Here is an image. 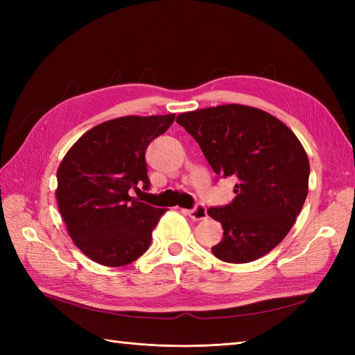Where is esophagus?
<instances>
[{"instance_id": "1", "label": "esophagus", "mask_w": 355, "mask_h": 355, "mask_svg": "<svg viewBox=\"0 0 355 355\" xmlns=\"http://www.w3.org/2000/svg\"><path fill=\"white\" fill-rule=\"evenodd\" d=\"M183 214L189 216L193 221H202L207 218V209L205 206H197L195 209H184Z\"/></svg>"}]
</instances>
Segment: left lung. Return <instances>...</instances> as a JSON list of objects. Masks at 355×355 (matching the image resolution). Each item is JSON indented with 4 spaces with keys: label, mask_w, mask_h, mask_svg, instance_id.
Listing matches in <instances>:
<instances>
[{
    "label": "left lung",
    "mask_w": 355,
    "mask_h": 355,
    "mask_svg": "<svg viewBox=\"0 0 355 355\" xmlns=\"http://www.w3.org/2000/svg\"><path fill=\"white\" fill-rule=\"evenodd\" d=\"M177 123L197 140L216 175L238 180L230 205L207 210L224 230L212 253L245 263L273 250L308 193L310 162L302 143L281 120L247 105L182 112Z\"/></svg>",
    "instance_id": "8db88e82"
}]
</instances>
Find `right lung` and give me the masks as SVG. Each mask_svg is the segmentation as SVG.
Segmentation results:
<instances>
[{"instance_id":"obj_1","label":"right lung","mask_w":355,"mask_h":355,"mask_svg":"<svg viewBox=\"0 0 355 355\" xmlns=\"http://www.w3.org/2000/svg\"><path fill=\"white\" fill-rule=\"evenodd\" d=\"M175 114L125 116L87 131L58 168V209L73 243L105 267H122L145 253L168 209L131 197L149 187L146 148Z\"/></svg>"}]
</instances>
